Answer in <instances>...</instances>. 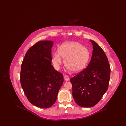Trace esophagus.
I'll list each match as a JSON object with an SVG mask.
<instances>
[{
	"mask_svg": "<svg viewBox=\"0 0 126 126\" xmlns=\"http://www.w3.org/2000/svg\"><path fill=\"white\" fill-rule=\"evenodd\" d=\"M64 80L66 81H68L69 80V78L66 76V75H65L64 76Z\"/></svg>",
	"mask_w": 126,
	"mask_h": 126,
	"instance_id": "esophagus-1",
	"label": "esophagus"
}]
</instances>
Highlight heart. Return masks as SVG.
<instances>
[{
    "label": "heart",
    "mask_w": 126,
    "mask_h": 126,
    "mask_svg": "<svg viewBox=\"0 0 126 126\" xmlns=\"http://www.w3.org/2000/svg\"><path fill=\"white\" fill-rule=\"evenodd\" d=\"M89 49L80 43L66 42L60 45L59 50L55 51L52 55L51 61L57 70L60 69L65 59L64 64L72 72H77L84 69L90 60Z\"/></svg>",
    "instance_id": "obj_1"
}]
</instances>
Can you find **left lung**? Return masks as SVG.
Here are the masks:
<instances>
[{
  "mask_svg": "<svg viewBox=\"0 0 126 126\" xmlns=\"http://www.w3.org/2000/svg\"><path fill=\"white\" fill-rule=\"evenodd\" d=\"M93 52L86 68L70 81L75 102L83 107H91L99 102L108 89L110 68L108 59L101 47L94 41Z\"/></svg>",
  "mask_w": 126,
  "mask_h": 126,
  "instance_id": "8db88e82",
  "label": "left lung"
}]
</instances>
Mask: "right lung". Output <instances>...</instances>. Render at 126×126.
<instances>
[{
  "label": "right lung",
  "mask_w": 126,
  "mask_h": 126,
  "mask_svg": "<svg viewBox=\"0 0 126 126\" xmlns=\"http://www.w3.org/2000/svg\"><path fill=\"white\" fill-rule=\"evenodd\" d=\"M51 41H41L28 50L21 66L20 82L28 101L38 107L48 108L56 101L64 82L63 75L51 65Z\"/></svg>",
  "instance_id": "1"
}]
</instances>
